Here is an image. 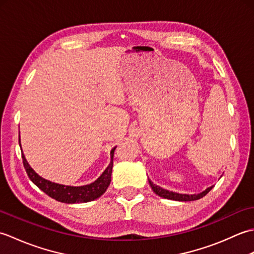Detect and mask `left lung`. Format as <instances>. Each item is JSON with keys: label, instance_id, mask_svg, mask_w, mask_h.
Segmentation results:
<instances>
[{"label": "left lung", "instance_id": "left-lung-1", "mask_svg": "<svg viewBox=\"0 0 254 254\" xmlns=\"http://www.w3.org/2000/svg\"><path fill=\"white\" fill-rule=\"evenodd\" d=\"M148 182H149V186L152 187L153 191L156 194H157V195L164 197V198L175 199V201H182V202L195 201V199H198V198H201V197L206 195V194L213 189V187H209V188L206 189V190L201 192V193H198V194H180V193H176V192H172V191L165 190V189L154 185V183L150 181L149 179H148Z\"/></svg>", "mask_w": 254, "mask_h": 254}]
</instances>
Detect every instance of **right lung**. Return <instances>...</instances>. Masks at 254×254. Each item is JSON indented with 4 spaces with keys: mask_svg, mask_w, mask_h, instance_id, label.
<instances>
[{
    "mask_svg": "<svg viewBox=\"0 0 254 254\" xmlns=\"http://www.w3.org/2000/svg\"><path fill=\"white\" fill-rule=\"evenodd\" d=\"M20 143V138H19ZM20 146V144H19ZM115 148L111 149V161L107 169L102 172V175L94 181L90 185H86L82 187H71V186H64L59 185V183L51 182L49 180H46L44 178L36 174L35 170L31 168L29 164L27 163L24 154L21 153V158H23V164L25 167V170L28 175L29 179L35 183V185L48 194L50 197L57 199L59 202L67 203V204H74V203H86L94 201V199L100 197L102 194L106 192V190L109 187L111 182V172H112V166H113V154H115Z\"/></svg>",
    "mask_w": 254,
    "mask_h": 254,
    "instance_id": "obj_1",
    "label": "right lung"
}]
</instances>
